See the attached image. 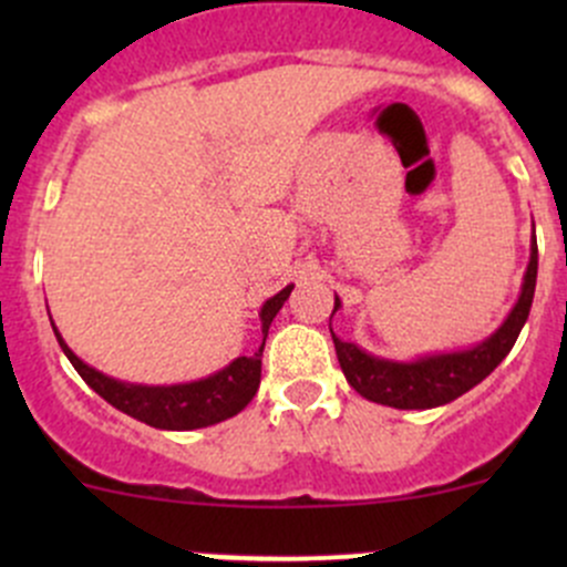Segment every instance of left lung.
Wrapping results in <instances>:
<instances>
[{
  "instance_id": "1",
  "label": "left lung",
  "mask_w": 567,
  "mask_h": 567,
  "mask_svg": "<svg viewBox=\"0 0 567 567\" xmlns=\"http://www.w3.org/2000/svg\"><path fill=\"white\" fill-rule=\"evenodd\" d=\"M535 279L537 244L532 241L529 268L527 277H524L518 305L513 307L502 329L485 342H480L477 348H472V351L442 353V357H427L420 359V362H390V359H375L370 353L359 351L353 342H342L331 331L337 359H340L348 384L362 398L381 405H392V409H436V405L461 398L463 392L477 386L485 375L494 373L496 364L516 346L518 334H522L524 323L529 318ZM337 307H340V301L334 299V310ZM334 310H331V316H334Z\"/></svg>"
}]
</instances>
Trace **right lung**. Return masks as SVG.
<instances>
[{"label": "right lung", "mask_w": 567, "mask_h": 567, "mask_svg": "<svg viewBox=\"0 0 567 567\" xmlns=\"http://www.w3.org/2000/svg\"><path fill=\"white\" fill-rule=\"evenodd\" d=\"M290 290H293V285L279 290L274 299H268L266 305H262V346H266L268 326L277 318V312L282 310ZM56 340H60V348L65 351V357L71 359L76 373L82 375V379L87 381V386H93L106 403H112L114 409L134 416V420L145 422V425L164 427V431H194V427H208L221 420H230L238 411L247 409V403L255 398L257 386H260L262 346L257 348L255 353H249V357H238L236 362H233L230 368L221 370V373L203 381H194V384L136 386L114 381L109 379V375L99 373V370L87 368V364L62 342L60 334H56Z\"/></svg>", "instance_id": "1"}]
</instances>
